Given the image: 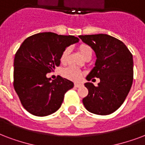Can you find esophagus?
<instances>
[{
	"instance_id": "obj_1",
	"label": "esophagus",
	"mask_w": 145,
	"mask_h": 145,
	"mask_svg": "<svg viewBox=\"0 0 145 145\" xmlns=\"http://www.w3.org/2000/svg\"><path fill=\"white\" fill-rule=\"evenodd\" d=\"M74 86H75V87H76V88H79V87L83 86V84H82V83H78V82H76V83L74 84Z\"/></svg>"
}]
</instances>
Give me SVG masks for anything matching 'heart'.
Wrapping results in <instances>:
<instances>
[{
  "label": "heart",
  "mask_w": 145,
  "mask_h": 145,
  "mask_svg": "<svg viewBox=\"0 0 145 145\" xmlns=\"http://www.w3.org/2000/svg\"><path fill=\"white\" fill-rule=\"evenodd\" d=\"M79 50L81 56L83 58L86 57V56H92V48L90 47L89 45H87V44H81L79 46ZM69 52V48H66L63 51L60 56L61 63H65L66 62L67 56H68ZM62 75L69 79L78 80L81 77V72L78 69L72 67V66H69V67H67V68H65L64 69H63Z\"/></svg>",
  "instance_id": "1"
}]
</instances>
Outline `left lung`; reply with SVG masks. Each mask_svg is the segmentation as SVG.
Listing matches in <instances>:
<instances>
[{"instance_id":"8db88e82","label":"left lung","mask_w":145,"mask_h":145,"mask_svg":"<svg viewBox=\"0 0 145 145\" xmlns=\"http://www.w3.org/2000/svg\"><path fill=\"white\" fill-rule=\"evenodd\" d=\"M82 42L95 53L96 61L86 79L99 78L95 86L85 83L89 94L82 99L89 112L100 115L112 114L125 100L133 82V57L121 40L107 34L80 35Z\"/></svg>"}]
</instances>
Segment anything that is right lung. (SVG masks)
<instances>
[{
  "label": "right lung",
  "instance_id": "obj_1",
  "mask_svg": "<svg viewBox=\"0 0 145 145\" xmlns=\"http://www.w3.org/2000/svg\"><path fill=\"white\" fill-rule=\"evenodd\" d=\"M79 40L74 36L40 33L27 37L20 46L14 61V87L30 114L43 117L60 108L73 82L59 76L51 82L46 73L59 66L63 51Z\"/></svg>",
  "mask_w": 145,
  "mask_h": 145
}]
</instances>
